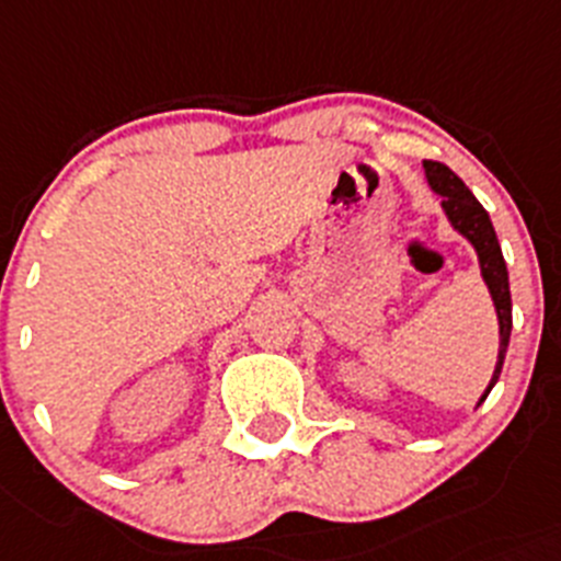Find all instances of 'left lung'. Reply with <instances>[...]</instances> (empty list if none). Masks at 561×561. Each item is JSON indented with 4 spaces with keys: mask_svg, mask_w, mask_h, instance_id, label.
I'll list each match as a JSON object with an SVG mask.
<instances>
[{
    "mask_svg": "<svg viewBox=\"0 0 561 561\" xmlns=\"http://www.w3.org/2000/svg\"><path fill=\"white\" fill-rule=\"evenodd\" d=\"M423 174H426L428 187L439 196V207L446 213L448 224L454 232L462 234L470 245H473L476 256H479V271L484 279L490 298H493L495 318H499V359H495L493 379L481 392V399L476 407L490 396V390L499 381L501 368H504L506 348H510V334H512V293H510V271H506L504 254H501L499 234H495L493 221L486 216V209L481 207L479 198L465 187V182L454 174L443 162H423Z\"/></svg>",
    "mask_w": 561,
    "mask_h": 561,
    "instance_id": "8db88e82",
    "label": "left lung"
}]
</instances>
